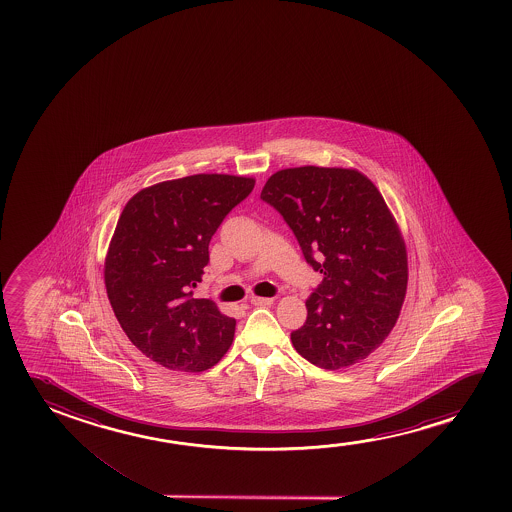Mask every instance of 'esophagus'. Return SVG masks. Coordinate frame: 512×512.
<instances>
[{
    "mask_svg": "<svg viewBox=\"0 0 512 512\" xmlns=\"http://www.w3.org/2000/svg\"><path fill=\"white\" fill-rule=\"evenodd\" d=\"M250 302H252L253 306H271L274 299H271V297H257V295H253Z\"/></svg>",
    "mask_w": 512,
    "mask_h": 512,
    "instance_id": "esophagus-1",
    "label": "esophagus"
}]
</instances>
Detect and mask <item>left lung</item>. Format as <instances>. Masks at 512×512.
<instances>
[{"label": "left lung", "instance_id": "1", "mask_svg": "<svg viewBox=\"0 0 512 512\" xmlns=\"http://www.w3.org/2000/svg\"><path fill=\"white\" fill-rule=\"evenodd\" d=\"M260 197L323 274L290 336L295 350L329 371L358 364L395 327L409 278L406 241L381 192L358 169L301 166L269 176Z\"/></svg>", "mask_w": 512, "mask_h": 512}]
</instances>
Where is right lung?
Here are the masks:
<instances>
[{
    "mask_svg": "<svg viewBox=\"0 0 512 512\" xmlns=\"http://www.w3.org/2000/svg\"><path fill=\"white\" fill-rule=\"evenodd\" d=\"M255 185L252 176L192 175L136 192L120 213L105 257V287L129 341L171 371L220 362L236 320L194 299L211 236Z\"/></svg>",
    "mask_w": 512,
    "mask_h": 512,
    "instance_id": "add662e5",
    "label": "right lung"
}]
</instances>
